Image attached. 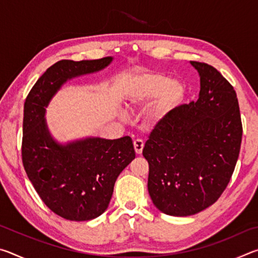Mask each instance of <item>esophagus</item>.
<instances>
[{
  "instance_id": "obj_1",
  "label": "esophagus",
  "mask_w": 258,
  "mask_h": 258,
  "mask_svg": "<svg viewBox=\"0 0 258 258\" xmlns=\"http://www.w3.org/2000/svg\"><path fill=\"white\" fill-rule=\"evenodd\" d=\"M133 146H134L135 154H137V155H141V154H142V150H143V148H145V143H143L142 140H140V139L134 140V142H133Z\"/></svg>"
}]
</instances>
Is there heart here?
Wrapping results in <instances>:
<instances>
[{"mask_svg":"<svg viewBox=\"0 0 258 258\" xmlns=\"http://www.w3.org/2000/svg\"><path fill=\"white\" fill-rule=\"evenodd\" d=\"M184 91L180 81L169 80L164 74H145L135 77L132 86L126 92L124 103L128 109H134L156 98L148 119L151 125H157L167 118L180 104Z\"/></svg>","mask_w":258,"mask_h":258,"instance_id":"obj_1","label":"heart"}]
</instances>
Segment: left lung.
<instances>
[{"mask_svg": "<svg viewBox=\"0 0 258 258\" xmlns=\"http://www.w3.org/2000/svg\"><path fill=\"white\" fill-rule=\"evenodd\" d=\"M200 77L197 101L176 107L143 148L148 191L160 212L190 216L223 194L237 164L242 124L233 86L212 66L190 61Z\"/></svg>", "mask_w": 258, "mask_h": 258, "instance_id": "8db88e82", "label": "left lung"}]
</instances>
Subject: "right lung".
Wrapping results in <instances>:
<instances>
[{"label":"right lung","instance_id":"add662e5","mask_svg":"<svg viewBox=\"0 0 258 258\" xmlns=\"http://www.w3.org/2000/svg\"><path fill=\"white\" fill-rule=\"evenodd\" d=\"M112 59L58 61L38 78L25 101V171L43 203L69 221H90L106 211L117 177L135 158V151L130 137L60 143L47 128L46 108L67 81L102 71Z\"/></svg>","mask_w":258,"mask_h":258}]
</instances>
